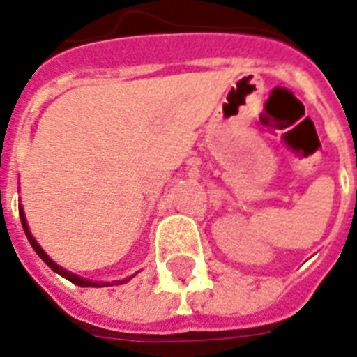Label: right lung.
<instances>
[{
    "instance_id": "add662e5",
    "label": "right lung",
    "mask_w": 357,
    "mask_h": 357,
    "mask_svg": "<svg viewBox=\"0 0 357 357\" xmlns=\"http://www.w3.org/2000/svg\"><path fill=\"white\" fill-rule=\"evenodd\" d=\"M20 220H22L24 231H25V235H27V238H29V243H31V246H33V250H35L36 254H38V257H40V259L44 261V263H46V265L50 266V268H52V271H55V272H57V274L64 276V278H66V280H70V282H72V283H75V285H79V287H96V285H100V283H94V282H89V280H83V278L75 276V274H72V272L64 271V268H61V266H59V265H55V263H53V261L50 259V257H47L46 252H44V250H42L40 246H38V243H36L35 238H33V235H31L29 228H27V222H25L24 211H22V209H20ZM126 282H129V278H128V280H122V282H120V280H119V282H114V283H116V285H120V283H126ZM105 285H109V283H105Z\"/></svg>"
}]
</instances>
